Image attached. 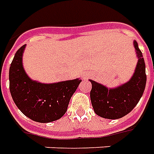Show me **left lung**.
Returning a JSON list of instances; mask_svg holds the SVG:
<instances>
[{
  "label": "left lung",
  "instance_id": "obj_1",
  "mask_svg": "<svg viewBox=\"0 0 154 154\" xmlns=\"http://www.w3.org/2000/svg\"><path fill=\"white\" fill-rule=\"evenodd\" d=\"M138 63L134 75L128 82L116 88L106 86L89 79L92 84L90 100L97 115L109 119H117L127 115L141 99L146 85L145 63L138 43L134 41Z\"/></svg>",
  "mask_w": 154,
  "mask_h": 154
}]
</instances>
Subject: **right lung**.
<instances>
[{
  "label": "right lung",
  "mask_w": 154,
  "mask_h": 154,
  "mask_svg": "<svg viewBox=\"0 0 154 154\" xmlns=\"http://www.w3.org/2000/svg\"><path fill=\"white\" fill-rule=\"evenodd\" d=\"M26 45L16 51L9 70L10 91L16 105L30 119L50 123L60 119L67 111L73 94L80 79L53 84L32 80L23 68L22 56Z\"/></svg>",
  "instance_id": "1"
}]
</instances>
